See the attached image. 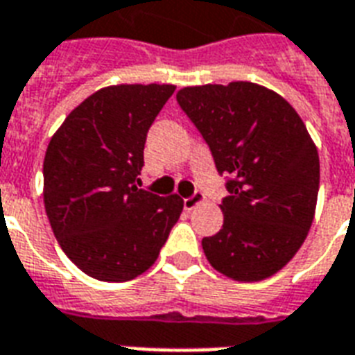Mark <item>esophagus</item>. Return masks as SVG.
I'll return each mask as SVG.
<instances>
[{
    "label": "esophagus",
    "instance_id": "obj_1",
    "mask_svg": "<svg viewBox=\"0 0 355 355\" xmlns=\"http://www.w3.org/2000/svg\"><path fill=\"white\" fill-rule=\"evenodd\" d=\"M202 202H204V194L194 193L193 196H189V198L183 200V207H185L187 211H193L194 207L198 206V204H202Z\"/></svg>",
    "mask_w": 355,
    "mask_h": 355
}]
</instances>
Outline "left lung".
I'll list each match as a JSON object with an SVG mask.
<instances>
[{"instance_id": "obj_1", "label": "left lung", "mask_w": 355, "mask_h": 355, "mask_svg": "<svg viewBox=\"0 0 355 355\" xmlns=\"http://www.w3.org/2000/svg\"><path fill=\"white\" fill-rule=\"evenodd\" d=\"M218 174H230L223 228L202 239L207 262L239 282L263 281L294 258L313 225L320 159L288 101L252 82L183 87Z\"/></svg>"}]
</instances>
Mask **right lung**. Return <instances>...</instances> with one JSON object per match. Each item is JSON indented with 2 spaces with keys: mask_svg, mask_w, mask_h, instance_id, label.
Segmentation results:
<instances>
[{
  "mask_svg": "<svg viewBox=\"0 0 355 355\" xmlns=\"http://www.w3.org/2000/svg\"><path fill=\"white\" fill-rule=\"evenodd\" d=\"M172 84H119L80 103L42 162L44 209L58 243L86 275L125 282L155 263L183 211L178 194L140 189L144 144Z\"/></svg>",
  "mask_w": 355,
  "mask_h": 355,
  "instance_id": "add662e5",
  "label": "right lung"
}]
</instances>
